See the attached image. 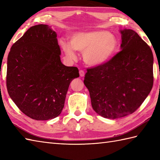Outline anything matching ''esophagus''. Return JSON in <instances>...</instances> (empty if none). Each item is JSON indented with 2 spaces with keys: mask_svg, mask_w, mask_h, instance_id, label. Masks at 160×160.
I'll return each instance as SVG.
<instances>
[{
  "mask_svg": "<svg viewBox=\"0 0 160 160\" xmlns=\"http://www.w3.org/2000/svg\"><path fill=\"white\" fill-rule=\"evenodd\" d=\"M79 73H80V77H84V71L83 70H80Z\"/></svg>",
  "mask_w": 160,
  "mask_h": 160,
  "instance_id": "1",
  "label": "esophagus"
}]
</instances>
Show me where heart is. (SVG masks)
Segmentation results:
<instances>
[{
	"mask_svg": "<svg viewBox=\"0 0 160 160\" xmlns=\"http://www.w3.org/2000/svg\"><path fill=\"white\" fill-rule=\"evenodd\" d=\"M59 45L69 59L76 58V51L83 52L87 64L98 66L108 61L117 51L118 42L113 34L105 31H83L73 34L70 43L65 39Z\"/></svg>",
	"mask_w": 160,
	"mask_h": 160,
	"instance_id": "heart-1",
	"label": "heart"
}]
</instances>
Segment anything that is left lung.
Masks as SVG:
<instances>
[{"instance_id": "left-lung-1", "label": "left lung", "mask_w": 160, "mask_h": 160, "mask_svg": "<svg viewBox=\"0 0 160 160\" xmlns=\"http://www.w3.org/2000/svg\"><path fill=\"white\" fill-rule=\"evenodd\" d=\"M121 51L104 64L87 68L84 84L97 114L115 119L132 114L152 88L153 55L134 30H121Z\"/></svg>"}]
</instances>
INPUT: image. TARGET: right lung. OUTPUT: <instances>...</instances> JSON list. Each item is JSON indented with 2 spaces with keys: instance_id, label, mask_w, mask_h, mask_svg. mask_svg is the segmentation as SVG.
I'll list each match as a JSON object with an SVG mask.
<instances>
[{
  "instance_id": "right-lung-1",
  "label": "right lung",
  "mask_w": 160,
  "mask_h": 160,
  "mask_svg": "<svg viewBox=\"0 0 160 160\" xmlns=\"http://www.w3.org/2000/svg\"><path fill=\"white\" fill-rule=\"evenodd\" d=\"M57 34L47 25L30 28L11 47L6 85L24 114L37 121L61 114L71 82L79 77L76 67L62 63Z\"/></svg>"
}]
</instances>
